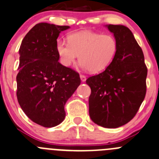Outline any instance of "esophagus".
Here are the masks:
<instances>
[{
    "label": "esophagus",
    "mask_w": 159,
    "mask_h": 159,
    "mask_svg": "<svg viewBox=\"0 0 159 159\" xmlns=\"http://www.w3.org/2000/svg\"><path fill=\"white\" fill-rule=\"evenodd\" d=\"M80 80H81V81H82V82H85L86 80H87V78H86L85 75H80Z\"/></svg>",
    "instance_id": "obj_1"
}]
</instances>
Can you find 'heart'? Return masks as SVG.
Listing matches in <instances>:
<instances>
[{"instance_id": "b5f03b06", "label": "heart", "mask_w": 159, "mask_h": 159, "mask_svg": "<svg viewBox=\"0 0 159 159\" xmlns=\"http://www.w3.org/2000/svg\"><path fill=\"white\" fill-rule=\"evenodd\" d=\"M67 39L68 43L60 39L56 42L60 62L66 67L72 66L79 55L80 66L84 70L98 73L111 65L117 54V41L108 34L80 31L70 33Z\"/></svg>"}]
</instances>
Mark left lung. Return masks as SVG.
I'll return each instance as SVG.
<instances>
[{"mask_svg": "<svg viewBox=\"0 0 159 159\" xmlns=\"http://www.w3.org/2000/svg\"><path fill=\"white\" fill-rule=\"evenodd\" d=\"M118 43L114 60L104 72L89 77V114L105 128H117L135 116L146 94L148 69L132 32L122 25H106Z\"/></svg>", "mask_w": 159, "mask_h": 159, "instance_id": "8db88e82", "label": "left lung"}]
</instances>
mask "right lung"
Segmentation results:
<instances>
[{
    "label": "right lung",
    "mask_w": 159,
    "mask_h": 159,
    "mask_svg": "<svg viewBox=\"0 0 159 159\" xmlns=\"http://www.w3.org/2000/svg\"><path fill=\"white\" fill-rule=\"evenodd\" d=\"M68 25L40 22L25 36L19 48L17 98L33 122L54 127L66 117L65 105L80 84V75L59 63L56 42Z\"/></svg>",
    "instance_id": "obj_1"
}]
</instances>
